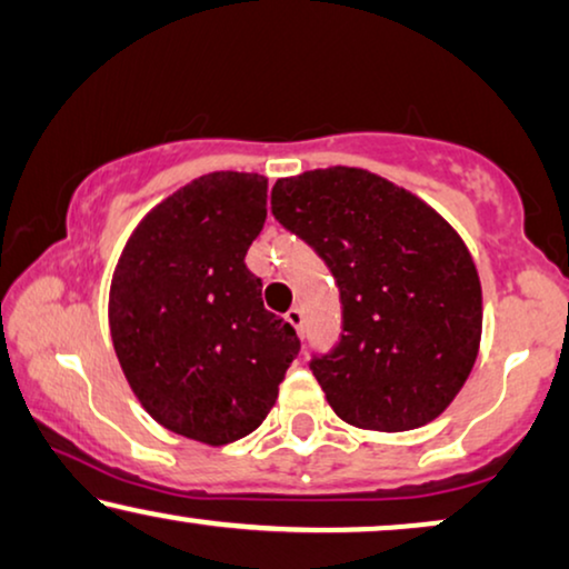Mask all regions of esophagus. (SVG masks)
Returning <instances> with one entry per match:
<instances>
[{"label": "esophagus", "mask_w": 569, "mask_h": 569, "mask_svg": "<svg viewBox=\"0 0 569 569\" xmlns=\"http://www.w3.org/2000/svg\"><path fill=\"white\" fill-rule=\"evenodd\" d=\"M286 322L301 332V328H305V312H301L299 307H291L289 312H286Z\"/></svg>", "instance_id": "obj_1"}]
</instances>
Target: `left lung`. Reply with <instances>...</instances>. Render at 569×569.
Returning a JSON list of instances; mask_svg holds the SVG:
<instances>
[{
  "label": "left lung",
  "mask_w": 569,
  "mask_h": 569,
  "mask_svg": "<svg viewBox=\"0 0 569 569\" xmlns=\"http://www.w3.org/2000/svg\"><path fill=\"white\" fill-rule=\"evenodd\" d=\"M270 202L340 289L338 346L309 363L332 411L375 431L435 421L481 343V280L458 231L413 192L351 166L278 179Z\"/></svg>",
  "instance_id": "obj_1"
}]
</instances>
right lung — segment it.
<instances>
[{"label": "right lung", "mask_w": 569, "mask_h": 569, "mask_svg": "<svg viewBox=\"0 0 569 569\" xmlns=\"http://www.w3.org/2000/svg\"><path fill=\"white\" fill-rule=\"evenodd\" d=\"M264 218L268 179L206 173L142 218L111 278V340L132 392L161 427L213 448L260 427L301 346L244 264Z\"/></svg>", "instance_id": "1"}]
</instances>
